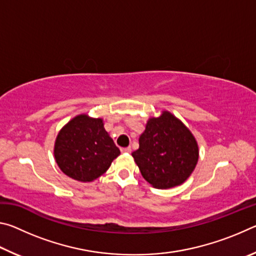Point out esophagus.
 <instances>
[{"label": "esophagus", "mask_w": 256, "mask_h": 256, "mask_svg": "<svg viewBox=\"0 0 256 256\" xmlns=\"http://www.w3.org/2000/svg\"><path fill=\"white\" fill-rule=\"evenodd\" d=\"M120 151H122L123 154H130V152H131V146H126V148H122V149H120Z\"/></svg>", "instance_id": "34e87169"}]
</instances>
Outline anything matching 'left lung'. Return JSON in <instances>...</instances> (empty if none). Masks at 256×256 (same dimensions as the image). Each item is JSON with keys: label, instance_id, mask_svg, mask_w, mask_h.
<instances>
[{"label": "left lung", "instance_id": "8db88e82", "mask_svg": "<svg viewBox=\"0 0 256 256\" xmlns=\"http://www.w3.org/2000/svg\"><path fill=\"white\" fill-rule=\"evenodd\" d=\"M132 156L144 178L156 188H170L188 178L198 159L188 128L170 112L150 118Z\"/></svg>", "mask_w": 256, "mask_h": 256}]
</instances>
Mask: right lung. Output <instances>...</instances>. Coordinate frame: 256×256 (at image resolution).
Returning a JSON list of instances; mask_svg holds the SVG:
<instances>
[{"instance_id": "obj_1", "label": "right lung", "mask_w": 256, "mask_h": 256, "mask_svg": "<svg viewBox=\"0 0 256 256\" xmlns=\"http://www.w3.org/2000/svg\"><path fill=\"white\" fill-rule=\"evenodd\" d=\"M120 154L104 128L102 118L79 115L60 130L54 156L64 174L80 182L102 176Z\"/></svg>"}]
</instances>
